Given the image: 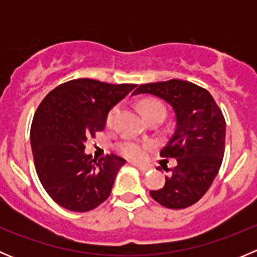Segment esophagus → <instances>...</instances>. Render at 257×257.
<instances>
[{
    "mask_svg": "<svg viewBox=\"0 0 257 257\" xmlns=\"http://www.w3.org/2000/svg\"><path fill=\"white\" fill-rule=\"evenodd\" d=\"M134 165H136V167L138 168L139 170H142V172H143V173L148 172V170H149V168H148V167H145V165H142V164H134Z\"/></svg>",
    "mask_w": 257,
    "mask_h": 257,
    "instance_id": "esophagus-1",
    "label": "esophagus"
}]
</instances>
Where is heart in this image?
Returning a JSON list of instances; mask_svg holds the SVG:
<instances>
[{
	"instance_id": "b5f03b06",
	"label": "heart",
	"mask_w": 257,
	"mask_h": 257,
	"mask_svg": "<svg viewBox=\"0 0 257 257\" xmlns=\"http://www.w3.org/2000/svg\"><path fill=\"white\" fill-rule=\"evenodd\" d=\"M141 108L143 110L145 118H149L150 115H154L157 113H163L164 114V108L162 107V104H159L158 102L154 100H143L141 103ZM119 113V105H115L112 109L109 110L107 114V125H112L115 120L116 115ZM148 145L138 143V142L134 141H123L118 144V149L124 157L129 158V159H141L143 158L145 149H147Z\"/></svg>"
}]
</instances>
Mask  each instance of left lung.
<instances>
[{"label":"left lung","instance_id":"8db88e82","mask_svg":"<svg viewBox=\"0 0 257 257\" xmlns=\"http://www.w3.org/2000/svg\"><path fill=\"white\" fill-rule=\"evenodd\" d=\"M137 94L160 98L175 114L174 134L160 155L175 158L178 164L165 169V185L150 195L165 208L191 206L205 195L221 167L226 132L221 109L208 90L186 80L142 84L133 92Z\"/></svg>","mask_w":257,"mask_h":257}]
</instances>
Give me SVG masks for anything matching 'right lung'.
Wrapping results in <instances>:
<instances>
[{"label": "right lung", "mask_w": 257, "mask_h": 257, "mask_svg": "<svg viewBox=\"0 0 257 257\" xmlns=\"http://www.w3.org/2000/svg\"><path fill=\"white\" fill-rule=\"evenodd\" d=\"M136 87L73 79L51 90L36 110L31 126L36 172L62 208L89 211L110 195L125 160L114 154L92 160L85 142L105 128L108 112Z\"/></svg>", "instance_id": "right-lung-1"}]
</instances>
